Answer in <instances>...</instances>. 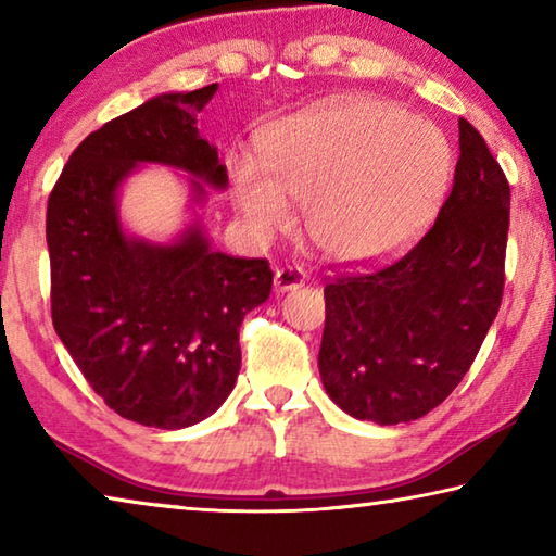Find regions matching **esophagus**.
<instances>
[{
	"label": "esophagus",
	"mask_w": 556,
	"mask_h": 556,
	"mask_svg": "<svg viewBox=\"0 0 556 556\" xmlns=\"http://www.w3.org/2000/svg\"><path fill=\"white\" fill-rule=\"evenodd\" d=\"M306 281V271L301 267H281L275 275V289L277 291H289L296 289Z\"/></svg>",
	"instance_id": "obj_1"
}]
</instances>
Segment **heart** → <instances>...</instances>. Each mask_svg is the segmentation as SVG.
I'll return each instance as SVG.
<instances>
[{
    "mask_svg": "<svg viewBox=\"0 0 556 556\" xmlns=\"http://www.w3.org/2000/svg\"><path fill=\"white\" fill-rule=\"evenodd\" d=\"M265 162L232 172L235 205L262 232L285 230L306 205V230L326 257L375 262L417 238L439 211L451 147L431 122L392 102L351 96L289 117L265 139Z\"/></svg>",
    "mask_w": 556,
    "mask_h": 556,
    "instance_id": "b5f03b06",
    "label": "heart"
}]
</instances>
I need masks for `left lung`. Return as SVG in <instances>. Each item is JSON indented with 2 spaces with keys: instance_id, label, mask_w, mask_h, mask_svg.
Listing matches in <instances>:
<instances>
[{
  "instance_id": "left-lung-1",
  "label": "left lung",
  "mask_w": 556,
  "mask_h": 556,
  "mask_svg": "<svg viewBox=\"0 0 556 556\" xmlns=\"http://www.w3.org/2000/svg\"><path fill=\"white\" fill-rule=\"evenodd\" d=\"M458 149L454 186L425 238L390 265L324 289L318 372L355 419L402 425L439 407L501 308L510 184L464 117Z\"/></svg>"
}]
</instances>
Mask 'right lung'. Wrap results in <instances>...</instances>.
<instances>
[{
	"label": "right lung",
	"mask_w": 556,
	"mask_h": 556,
	"mask_svg": "<svg viewBox=\"0 0 556 556\" xmlns=\"http://www.w3.org/2000/svg\"><path fill=\"white\" fill-rule=\"evenodd\" d=\"M215 90L166 92L90 131L46 208L55 333L108 407L144 427L199 425L228 400L240 324L271 291L267 260L215 252L199 223L172 244L119 225L117 188L137 164L228 186L218 149L195 127ZM193 193L203 201L199 181Z\"/></svg>",
	"instance_id": "right-lung-1"
}]
</instances>
